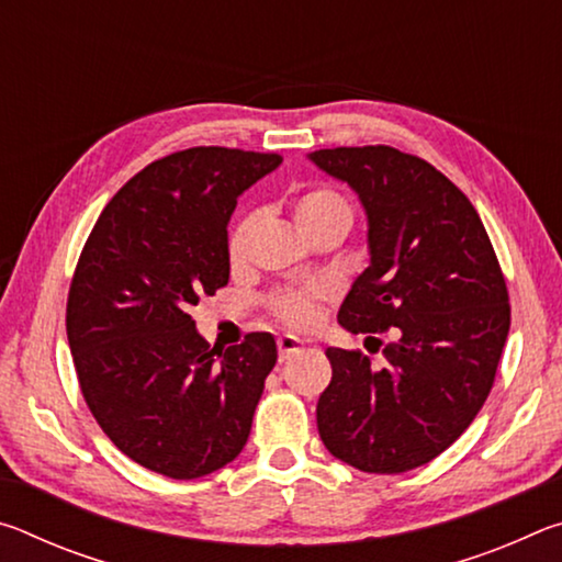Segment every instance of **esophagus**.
<instances>
[{
	"mask_svg": "<svg viewBox=\"0 0 562 562\" xmlns=\"http://www.w3.org/2000/svg\"><path fill=\"white\" fill-rule=\"evenodd\" d=\"M302 347H304V341L297 339V337H292V335H282L278 339V349H280V359L282 361L290 359L292 355H297V351H302Z\"/></svg>",
	"mask_w": 562,
	"mask_h": 562,
	"instance_id": "esophagus-1",
	"label": "esophagus"
}]
</instances>
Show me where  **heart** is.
I'll return each instance as SVG.
<instances>
[{
    "mask_svg": "<svg viewBox=\"0 0 562 562\" xmlns=\"http://www.w3.org/2000/svg\"><path fill=\"white\" fill-rule=\"evenodd\" d=\"M294 221H297L300 231L307 235L327 223H351L349 203L341 198L337 190L327 186H312L294 198L292 203ZM252 231V217L247 215L243 221H237L235 227L227 235V258L237 260L245 250L247 235ZM322 300L319 290H288L274 294L270 300L272 315L288 327H310L317 319V304Z\"/></svg>",
    "mask_w": 562,
    "mask_h": 562,
    "instance_id": "1",
    "label": "heart"
}]
</instances>
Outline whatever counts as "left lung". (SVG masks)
Returning a JSON list of instances; mask_svg holds the SVG:
<instances>
[{"label":"left lung","instance_id":"8db88e82","mask_svg":"<svg viewBox=\"0 0 562 562\" xmlns=\"http://www.w3.org/2000/svg\"><path fill=\"white\" fill-rule=\"evenodd\" d=\"M310 158L357 190L369 223L372 260L339 325L396 337L382 367L359 349L325 351L331 382L317 429L359 471H412L449 449L486 402L510 327L506 278L469 198L424 158L392 146Z\"/></svg>","mask_w":562,"mask_h":562}]
</instances>
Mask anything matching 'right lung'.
<instances>
[{"mask_svg":"<svg viewBox=\"0 0 562 562\" xmlns=\"http://www.w3.org/2000/svg\"><path fill=\"white\" fill-rule=\"evenodd\" d=\"M280 164L223 146L158 158L111 198L79 255L66 337L81 394L113 446L148 471L201 479L250 436L274 337L250 331L223 351L188 312L231 278L237 195Z\"/></svg>","mask_w":562,"mask_h":562,"instance_id":"add662e5","label":"right lung"}]
</instances>
